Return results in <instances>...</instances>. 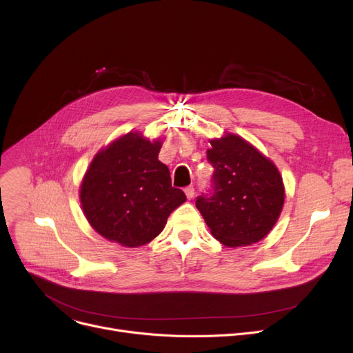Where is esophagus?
Returning a JSON list of instances; mask_svg holds the SVG:
<instances>
[{"label":"esophagus","mask_w":353,"mask_h":353,"mask_svg":"<svg viewBox=\"0 0 353 353\" xmlns=\"http://www.w3.org/2000/svg\"><path fill=\"white\" fill-rule=\"evenodd\" d=\"M184 193H186V196H188L189 200H192V199L194 197V188H193V186L186 188V189H184Z\"/></svg>","instance_id":"esophagus-1"}]
</instances>
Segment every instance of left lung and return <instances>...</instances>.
Here are the masks:
<instances>
[{
  "mask_svg": "<svg viewBox=\"0 0 353 353\" xmlns=\"http://www.w3.org/2000/svg\"><path fill=\"white\" fill-rule=\"evenodd\" d=\"M213 194L196 208L214 239L228 248L257 243L276 225L285 203V184L274 163L243 137L226 133L210 140Z\"/></svg>",
  "mask_w": 353,
  "mask_h": 353,
  "instance_id": "8db88e82",
  "label": "left lung"
}]
</instances>
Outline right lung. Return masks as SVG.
<instances>
[{
	"label": "right lung",
	"mask_w": 353,
	"mask_h": 353,
	"mask_svg": "<svg viewBox=\"0 0 353 353\" xmlns=\"http://www.w3.org/2000/svg\"><path fill=\"white\" fill-rule=\"evenodd\" d=\"M161 140L130 132L100 148L80 186L83 213L99 234L124 248L152 242L186 201L159 160Z\"/></svg>",
	"instance_id": "add662e5"
}]
</instances>
